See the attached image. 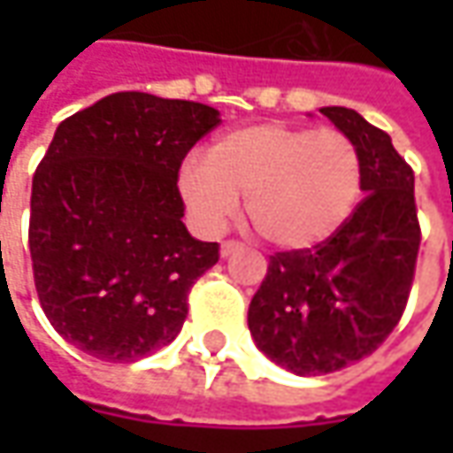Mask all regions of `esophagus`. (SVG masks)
I'll list each match as a JSON object with an SVG mask.
<instances>
[{
	"label": "esophagus",
	"instance_id": "esophagus-1",
	"mask_svg": "<svg viewBox=\"0 0 453 453\" xmlns=\"http://www.w3.org/2000/svg\"><path fill=\"white\" fill-rule=\"evenodd\" d=\"M242 247H244L242 242H236V239H226V242H221V254H224V257H229V254L239 252Z\"/></svg>",
	"mask_w": 453,
	"mask_h": 453
}]
</instances>
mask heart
Instances as JSON below:
<instances>
[{
    "label": "heart",
    "mask_w": 453,
    "mask_h": 453,
    "mask_svg": "<svg viewBox=\"0 0 453 453\" xmlns=\"http://www.w3.org/2000/svg\"><path fill=\"white\" fill-rule=\"evenodd\" d=\"M360 150L338 128L262 123L221 135L209 158L181 165L179 191L203 229L219 232L239 211L267 242L303 250L333 236L356 206Z\"/></svg>",
    "instance_id": "1"
}]
</instances>
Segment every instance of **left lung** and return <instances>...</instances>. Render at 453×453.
Returning <instances> with one entry per match:
<instances>
[{"mask_svg":"<svg viewBox=\"0 0 453 453\" xmlns=\"http://www.w3.org/2000/svg\"><path fill=\"white\" fill-rule=\"evenodd\" d=\"M363 161V201L333 236L274 252L247 322L257 348L297 375L340 371L371 356L409 303L421 224L413 168L391 135L350 108H322Z\"/></svg>","mask_w":453,"mask_h":453,"instance_id":"left-lung-1","label":"left lung"}]
</instances>
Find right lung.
Masks as SVG:
<instances>
[{
	"label": "right lung",
	"mask_w": 453,
	"mask_h": 453,
	"mask_svg": "<svg viewBox=\"0 0 453 453\" xmlns=\"http://www.w3.org/2000/svg\"><path fill=\"white\" fill-rule=\"evenodd\" d=\"M219 126L194 100L113 93L65 118L32 179L29 254L47 320L88 356L131 363L179 335L219 262L183 226L179 168Z\"/></svg>",
	"instance_id": "1"
}]
</instances>
